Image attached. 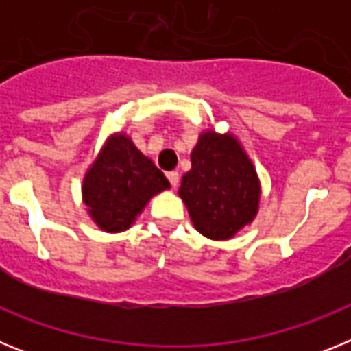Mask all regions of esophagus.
I'll use <instances>...</instances> for the list:
<instances>
[{"instance_id":"esophagus-1","label":"esophagus","mask_w":351,"mask_h":351,"mask_svg":"<svg viewBox=\"0 0 351 351\" xmlns=\"http://www.w3.org/2000/svg\"><path fill=\"white\" fill-rule=\"evenodd\" d=\"M167 178H169L170 184H172V188H178L179 184V172H169L167 173Z\"/></svg>"}]
</instances>
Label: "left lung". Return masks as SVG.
Instances as JSON below:
<instances>
[{
  "label": "left lung",
  "instance_id": "1",
  "mask_svg": "<svg viewBox=\"0 0 351 351\" xmlns=\"http://www.w3.org/2000/svg\"><path fill=\"white\" fill-rule=\"evenodd\" d=\"M179 197L204 237L228 241L256 218L262 197L258 173L234 133L204 130L190 154Z\"/></svg>",
  "mask_w": 351,
  "mask_h": 351
}]
</instances>
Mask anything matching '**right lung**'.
I'll use <instances>...</instances> for the list:
<instances>
[{
    "mask_svg": "<svg viewBox=\"0 0 351 351\" xmlns=\"http://www.w3.org/2000/svg\"><path fill=\"white\" fill-rule=\"evenodd\" d=\"M170 188L160 169L123 132L101 145L82 179V202L100 230L119 234L137 221L154 195Z\"/></svg>",
    "mask_w": 351,
    "mask_h": 351,
    "instance_id": "1",
    "label": "right lung"
}]
</instances>
